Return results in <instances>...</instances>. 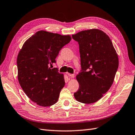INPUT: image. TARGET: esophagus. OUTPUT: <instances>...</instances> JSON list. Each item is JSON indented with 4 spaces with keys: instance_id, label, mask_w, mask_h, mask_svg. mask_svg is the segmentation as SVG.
Here are the masks:
<instances>
[{
    "instance_id": "obj_1",
    "label": "esophagus",
    "mask_w": 135,
    "mask_h": 135,
    "mask_svg": "<svg viewBox=\"0 0 135 135\" xmlns=\"http://www.w3.org/2000/svg\"><path fill=\"white\" fill-rule=\"evenodd\" d=\"M67 74L68 75V76L71 77V78H74V74H70V73H67Z\"/></svg>"
}]
</instances>
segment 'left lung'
Masks as SVG:
<instances>
[{"instance_id":"8db88e82","label":"left lung","mask_w":135,"mask_h":135,"mask_svg":"<svg viewBox=\"0 0 135 135\" xmlns=\"http://www.w3.org/2000/svg\"><path fill=\"white\" fill-rule=\"evenodd\" d=\"M79 44L81 70L76 76L79 89L74 96L79 102H97L110 88L118 67V58L107 35L97 29L72 35Z\"/></svg>"}]
</instances>
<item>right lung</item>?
Listing matches in <instances>:
<instances>
[{
    "label": "right lung",
    "instance_id": "1",
    "mask_svg": "<svg viewBox=\"0 0 135 135\" xmlns=\"http://www.w3.org/2000/svg\"><path fill=\"white\" fill-rule=\"evenodd\" d=\"M71 36H62L44 31L36 32L26 41L17 57L18 78L23 90L39 106L48 107L56 103L65 85L63 74L57 68L49 66Z\"/></svg>",
    "mask_w": 135,
    "mask_h": 135
}]
</instances>
